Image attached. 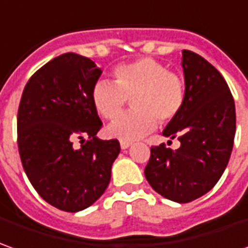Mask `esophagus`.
Instances as JSON below:
<instances>
[{"label": "esophagus", "mask_w": 248, "mask_h": 248, "mask_svg": "<svg viewBox=\"0 0 248 248\" xmlns=\"http://www.w3.org/2000/svg\"><path fill=\"white\" fill-rule=\"evenodd\" d=\"M130 145H131V142H127V141H121V148H122V149H127Z\"/></svg>", "instance_id": "1"}]
</instances>
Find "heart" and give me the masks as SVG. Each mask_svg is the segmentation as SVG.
<instances>
[{
  "label": "heart",
  "instance_id": "obj_1",
  "mask_svg": "<svg viewBox=\"0 0 248 248\" xmlns=\"http://www.w3.org/2000/svg\"><path fill=\"white\" fill-rule=\"evenodd\" d=\"M112 77L114 82L100 80L92 87L91 100L97 114L114 119L127 98L133 110L107 127L108 137L130 142L152 133L157 121L170 124L183 110L185 81L153 58L121 63L112 69Z\"/></svg>",
  "mask_w": 248,
  "mask_h": 248
}]
</instances>
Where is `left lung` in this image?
Segmentation results:
<instances>
[{
    "instance_id": "obj_1",
    "label": "left lung",
    "mask_w": 248,
    "mask_h": 248,
    "mask_svg": "<svg viewBox=\"0 0 248 248\" xmlns=\"http://www.w3.org/2000/svg\"><path fill=\"white\" fill-rule=\"evenodd\" d=\"M182 54L186 102L163 130L181 146L175 151L166 144L152 146L145 178L164 198L187 203L221 178L233 146L236 112L228 84L216 67L190 50Z\"/></svg>"
}]
</instances>
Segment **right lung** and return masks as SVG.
I'll use <instances>...</instances> for the list:
<instances>
[{
	"label": "right lung",
	"mask_w": 248,
	"mask_h": 248,
	"mask_svg": "<svg viewBox=\"0 0 248 248\" xmlns=\"http://www.w3.org/2000/svg\"><path fill=\"white\" fill-rule=\"evenodd\" d=\"M100 75L87 57L62 54L33 73L18 106L23 168L38 194L63 212H80L102 197L121 152L118 140L96 137L103 124L91 91Z\"/></svg>",
	"instance_id": "right-lung-1"
}]
</instances>
